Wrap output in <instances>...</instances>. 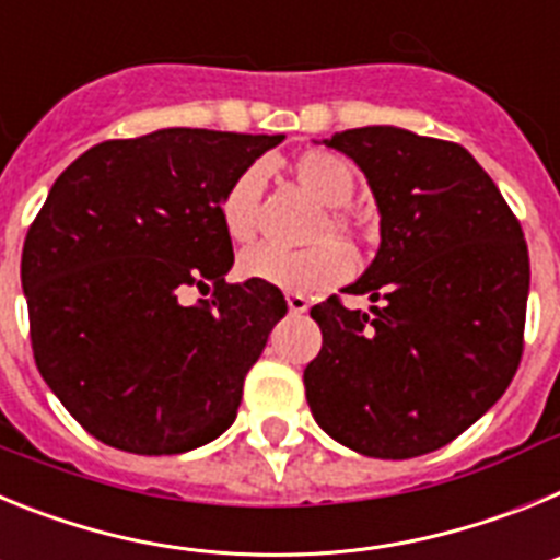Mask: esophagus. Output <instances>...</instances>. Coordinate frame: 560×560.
<instances>
[{
  "label": "esophagus",
  "mask_w": 560,
  "mask_h": 560,
  "mask_svg": "<svg viewBox=\"0 0 560 560\" xmlns=\"http://www.w3.org/2000/svg\"><path fill=\"white\" fill-rule=\"evenodd\" d=\"M285 303H289L291 314H305L308 311V300L303 294H289L285 296Z\"/></svg>",
  "instance_id": "esophagus-1"
}]
</instances>
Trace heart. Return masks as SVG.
Listing matches in <instances>:
<instances>
[{"label": "heart", "mask_w": 560, "mask_h": 560, "mask_svg": "<svg viewBox=\"0 0 560 560\" xmlns=\"http://www.w3.org/2000/svg\"><path fill=\"white\" fill-rule=\"evenodd\" d=\"M289 171L311 199L319 201L323 207H330L323 224L316 226V241L328 232L348 237V241L359 237L355 221L345 212L334 210V207H345L353 199L355 182H359L353 162L348 156L316 148V151L294 156ZM260 182H264L260 171L249 167L226 187L224 199H221V224H224L226 235L237 244H246L255 235ZM237 275L244 280H255V283L275 285L280 291L314 294V291H325L341 280H348L353 275V257L336 241H323V244L300 252H285L277 249V246H252L237 257Z\"/></svg>", "instance_id": "heart-1"}]
</instances>
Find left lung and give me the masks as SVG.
<instances>
[{
  "instance_id": "8db88e82",
  "label": "left lung",
  "mask_w": 560,
  "mask_h": 560,
  "mask_svg": "<svg viewBox=\"0 0 560 560\" xmlns=\"http://www.w3.org/2000/svg\"><path fill=\"white\" fill-rule=\"evenodd\" d=\"M368 176L381 215L373 264L311 316L323 350L305 368L314 420L336 443L409 459L452 443L502 398L522 359L530 257L493 179L457 142L398 126L323 140Z\"/></svg>"
}]
</instances>
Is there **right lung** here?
Listing matches in <instances>:
<instances>
[{
    "instance_id": "add662e5",
    "label": "right lung",
    "mask_w": 560,
    "mask_h": 560,
    "mask_svg": "<svg viewBox=\"0 0 560 560\" xmlns=\"http://www.w3.org/2000/svg\"><path fill=\"white\" fill-rule=\"evenodd\" d=\"M283 133L160 128L81 153L22 252L36 368L106 446L182 454L224 434L285 316L275 285H230L226 187ZM187 284L213 289L185 306Z\"/></svg>"
}]
</instances>
